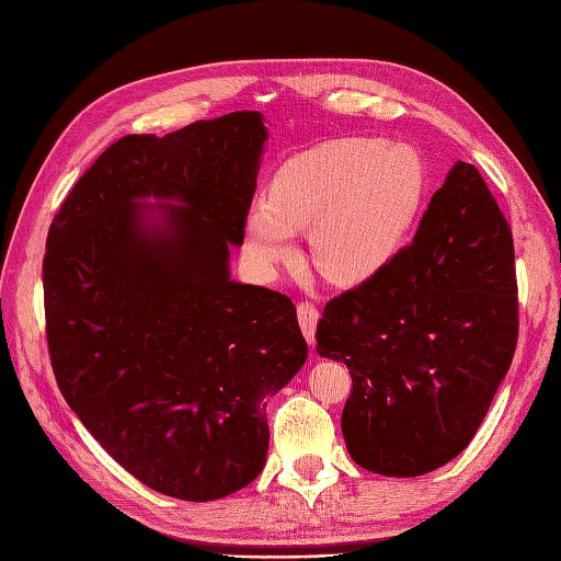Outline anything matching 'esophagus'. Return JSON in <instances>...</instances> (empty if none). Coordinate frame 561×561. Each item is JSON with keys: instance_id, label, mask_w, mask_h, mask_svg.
Listing matches in <instances>:
<instances>
[{"instance_id": "1", "label": "esophagus", "mask_w": 561, "mask_h": 561, "mask_svg": "<svg viewBox=\"0 0 561 561\" xmlns=\"http://www.w3.org/2000/svg\"><path fill=\"white\" fill-rule=\"evenodd\" d=\"M296 313H299V323H301V330H304V337L308 340V344L316 342V325H318V308L313 304L308 301H301L299 308H296Z\"/></svg>"}]
</instances>
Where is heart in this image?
I'll return each instance as SVG.
<instances>
[{"instance_id":"heart-1","label":"heart","mask_w":561,"mask_h":561,"mask_svg":"<svg viewBox=\"0 0 561 561\" xmlns=\"http://www.w3.org/2000/svg\"><path fill=\"white\" fill-rule=\"evenodd\" d=\"M424 193V165L404 145L332 139L284 161L267 205L245 214V248L270 270L294 255V233L311 231L313 265L335 284H362L398 255Z\"/></svg>"}]
</instances>
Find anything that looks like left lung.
Segmentation results:
<instances>
[{"mask_svg": "<svg viewBox=\"0 0 561 561\" xmlns=\"http://www.w3.org/2000/svg\"><path fill=\"white\" fill-rule=\"evenodd\" d=\"M516 294L504 214L456 161L412 243L318 323V354L352 376L342 434L356 465L416 478L465 450L514 359Z\"/></svg>", "mask_w": 561, "mask_h": 561, "instance_id": "1", "label": "left lung"}]
</instances>
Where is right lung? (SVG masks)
Returning <instances> with one entry per match:
<instances>
[{
	"label": "right lung",
	"instance_id": "right-lung-1",
	"mask_svg": "<svg viewBox=\"0 0 561 561\" xmlns=\"http://www.w3.org/2000/svg\"><path fill=\"white\" fill-rule=\"evenodd\" d=\"M257 111L117 139L47 231V350L67 404L151 490L214 502L265 468L267 400L306 364L289 296L231 279Z\"/></svg>",
	"mask_w": 561,
	"mask_h": 561
}]
</instances>
